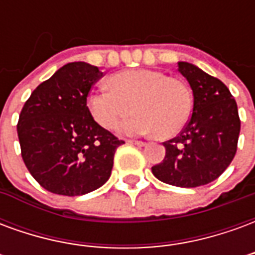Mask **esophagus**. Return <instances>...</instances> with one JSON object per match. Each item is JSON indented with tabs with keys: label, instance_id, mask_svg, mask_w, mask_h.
Wrapping results in <instances>:
<instances>
[{
	"label": "esophagus",
	"instance_id": "esophagus-1",
	"mask_svg": "<svg viewBox=\"0 0 255 255\" xmlns=\"http://www.w3.org/2000/svg\"><path fill=\"white\" fill-rule=\"evenodd\" d=\"M128 143L136 144V146H144V144H146V142H143V140H128Z\"/></svg>",
	"mask_w": 255,
	"mask_h": 255
}]
</instances>
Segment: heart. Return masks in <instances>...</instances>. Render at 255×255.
Listing matches in <instances>:
<instances>
[{"mask_svg": "<svg viewBox=\"0 0 255 255\" xmlns=\"http://www.w3.org/2000/svg\"><path fill=\"white\" fill-rule=\"evenodd\" d=\"M111 84H100L90 93L87 106L101 127L128 135L158 132L172 136L190 120L194 105L192 91L186 82L158 71L133 69L113 75Z\"/></svg>", "mask_w": 255, "mask_h": 255, "instance_id": "b5f03b06", "label": "heart"}]
</instances>
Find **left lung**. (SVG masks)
I'll return each instance as SVG.
<instances>
[{
    "label": "left lung",
    "mask_w": 255,
    "mask_h": 255,
    "mask_svg": "<svg viewBox=\"0 0 255 255\" xmlns=\"http://www.w3.org/2000/svg\"><path fill=\"white\" fill-rule=\"evenodd\" d=\"M179 72L191 86L192 113L182 132L164 142L165 157L151 168L158 180L177 187H198L213 182L235 157L241 119L228 87L190 63Z\"/></svg>",
    "instance_id": "8db88e82"
}]
</instances>
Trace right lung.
<instances>
[{
	"label": "right lung",
	"mask_w": 255,
	"mask_h": 255,
	"mask_svg": "<svg viewBox=\"0 0 255 255\" xmlns=\"http://www.w3.org/2000/svg\"><path fill=\"white\" fill-rule=\"evenodd\" d=\"M98 67L69 63L36 87L17 123L21 157L42 187L76 197L104 186L124 140L95 122L87 106Z\"/></svg>",
	"instance_id": "add662e5"
}]
</instances>
